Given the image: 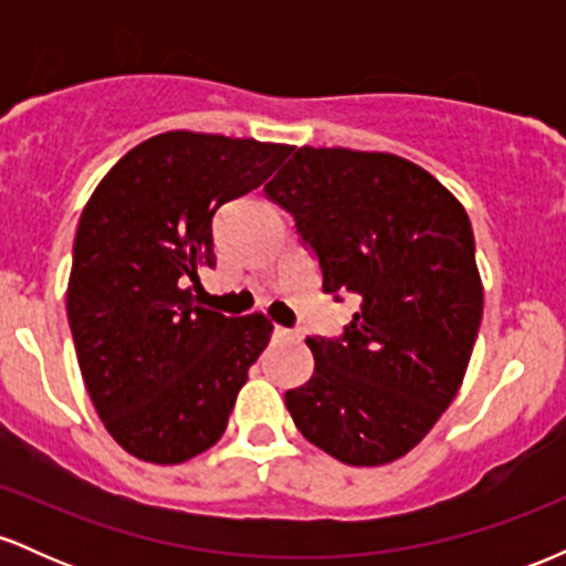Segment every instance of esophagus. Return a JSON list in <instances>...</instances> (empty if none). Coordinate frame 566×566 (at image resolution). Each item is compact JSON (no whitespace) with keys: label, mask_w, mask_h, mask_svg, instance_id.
<instances>
[{"label":"esophagus","mask_w":566,"mask_h":566,"mask_svg":"<svg viewBox=\"0 0 566 566\" xmlns=\"http://www.w3.org/2000/svg\"><path fill=\"white\" fill-rule=\"evenodd\" d=\"M274 335L279 340H301V333L297 329H287V327H274Z\"/></svg>","instance_id":"34e87169"}]
</instances>
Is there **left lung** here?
<instances>
[{"label":"left lung","instance_id":"8db88e82","mask_svg":"<svg viewBox=\"0 0 566 566\" xmlns=\"http://www.w3.org/2000/svg\"><path fill=\"white\" fill-rule=\"evenodd\" d=\"M265 197L316 252L322 290L359 311L308 337L314 375L284 394L297 431L346 465H386L431 431L465 378L484 290L471 220L423 167L303 146Z\"/></svg>","mask_w":566,"mask_h":566}]
</instances>
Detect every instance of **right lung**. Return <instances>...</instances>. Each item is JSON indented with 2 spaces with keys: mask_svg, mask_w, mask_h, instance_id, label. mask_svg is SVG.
Listing matches in <instances>:
<instances>
[{
  "mask_svg": "<svg viewBox=\"0 0 566 566\" xmlns=\"http://www.w3.org/2000/svg\"><path fill=\"white\" fill-rule=\"evenodd\" d=\"M292 154L284 143L154 135L127 151L84 205L66 311L97 418L138 460L175 465L223 437L247 369L269 346L263 314L193 303L216 265L212 216ZM193 283V289L187 284Z\"/></svg>",
  "mask_w": 566,
  "mask_h": 566,
  "instance_id": "obj_1",
  "label": "right lung"
}]
</instances>
